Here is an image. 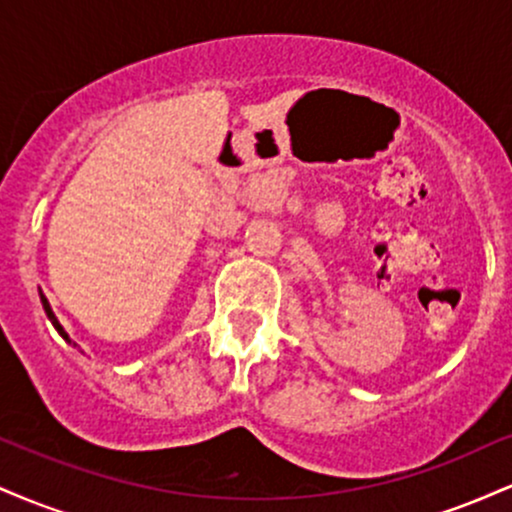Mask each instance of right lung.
<instances>
[{"mask_svg":"<svg viewBox=\"0 0 512 512\" xmlns=\"http://www.w3.org/2000/svg\"><path fill=\"white\" fill-rule=\"evenodd\" d=\"M40 303H43V308H45V315H48V320L52 322V327H55V330H57V332H60V337L64 339V342H69V344H72V339H69V334H67V332H64V327L60 325V320H57V317H55V313H52V308H50L48 298H45V296H43V291H40ZM74 346H76V344H74Z\"/></svg>","mask_w":512,"mask_h":512,"instance_id":"obj_1","label":"right lung"}]
</instances>
